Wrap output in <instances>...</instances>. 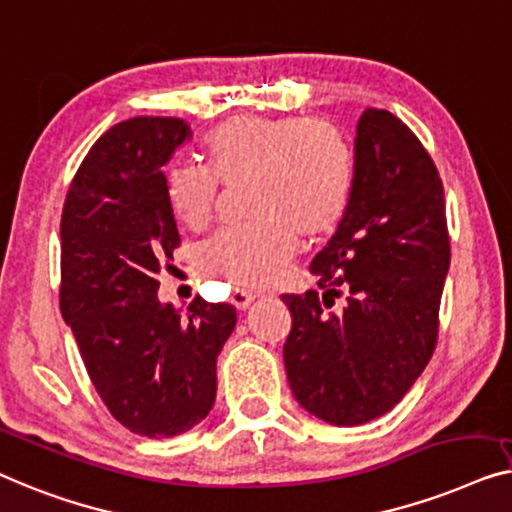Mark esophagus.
Here are the masks:
<instances>
[{"label":"esophagus","mask_w":512,"mask_h":512,"mask_svg":"<svg viewBox=\"0 0 512 512\" xmlns=\"http://www.w3.org/2000/svg\"><path fill=\"white\" fill-rule=\"evenodd\" d=\"M229 301H232V304L239 308V311H246V308L255 301V294L248 292V290H241V287H236V290L232 292V297H229Z\"/></svg>","instance_id":"34e87169"}]
</instances>
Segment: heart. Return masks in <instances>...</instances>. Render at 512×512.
Segmentation results:
<instances>
[{
  "label": "heart",
  "mask_w": 512,
  "mask_h": 512,
  "mask_svg": "<svg viewBox=\"0 0 512 512\" xmlns=\"http://www.w3.org/2000/svg\"><path fill=\"white\" fill-rule=\"evenodd\" d=\"M206 167L176 164L167 197L178 222L204 229L220 183L248 181L253 222L225 227L201 248V269L236 287H266L285 276L299 248L341 225L355 187V150L343 129L325 118L234 115L204 139Z\"/></svg>",
  "instance_id": "1"
}]
</instances>
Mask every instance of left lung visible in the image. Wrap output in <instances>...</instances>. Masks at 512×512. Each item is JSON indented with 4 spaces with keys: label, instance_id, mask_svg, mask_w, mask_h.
<instances>
[{
    "label": "left lung",
    "instance_id": "8db88e82",
    "mask_svg": "<svg viewBox=\"0 0 512 512\" xmlns=\"http://www.w3.org/2000/svg\"><path fill=\"white\" fill-rule=\"evenodd\" d=\"M450 266L443 181L406 122L366 109L348 211L311 262L322 290L283 294L292 394L338 427L385 415L434 355ZM338 296L343 312L330 313Z\"/></svg>",
    "mask_w": 512,
    "mask_h": 512
}]
</instances>
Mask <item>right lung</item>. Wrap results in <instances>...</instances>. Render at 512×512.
Here are the masks:
<instances>
[{"label": "right lung", "mask_w": 512, "mask_h": 512, "mask_svg": "<svg viewBox=\"0 0 512 512\" xmlns=\"http://www.w3.org/2000/svg\"><path fill=\"white\" fill-rule=\"evenodd\" d=\"M190 127L122 120L85 155L62 211L60 311L95 390L122 427L169 438L215 401V359L236 327L232 304L199 294L187 313L157 299V273L181 246L162 167Z\"/></svg>", "instance_id": "1"}]
</instances>
